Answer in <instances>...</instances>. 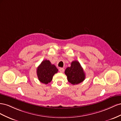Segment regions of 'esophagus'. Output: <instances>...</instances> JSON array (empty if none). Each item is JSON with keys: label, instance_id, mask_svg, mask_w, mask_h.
Masks as SVG:
<instances>
[{"label": "esophagus", "instance_id": "34e87169", "mask_svg": "<svg viewBox=\"0 0 121 121\" xmlns=\"http://www.w3.org/2000/svg\"><path fill=\"white\" fill-rule=\"evenodd\" d=\"M59 71L60 72H61V73H62V72H63L64 71V69L63 68H60L59 69Z\"/></svg>", "mask_w": 121, "mask_h": 121}]
</instances>
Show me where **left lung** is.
<instances>
[{"label":"left lung","mask_w":121,"mask_h":121,"mask_svg":"<svg viewBox=\"0 0 121 121\" xmlns=\"http://www.w3.org/2000/svg\"><path fill=\"white\" fill-rule=\"evenodd\" d=\"M68 81L72 85H77L83 82L85 79V73L83 68L78 61H73L70 67H67L65 70Z\"/></svg>","instance_id":"1"}]
</instances>
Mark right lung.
<instances>
[{
	"instance_id": "1",
	"label": "right lung",
	"mask_w": 121,
	"mask_h": 121,
	"mask_svg": "<svg viewBox=\"0 0 121 121\" xmlns=\"http://www.w3.org/2000/svg\"><path fill=\"white\" fill-rule=\"evenodd\" d=\"M58 70L55 65L52 64L49 60H44L37 68V75L39 81L44 84L51 82L53 75Z\"/></svg>"
}]
</instances>
